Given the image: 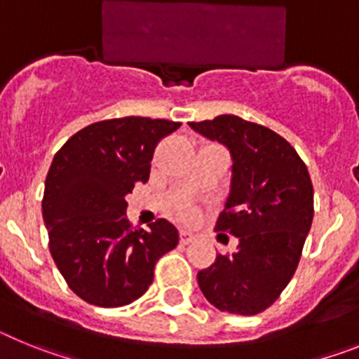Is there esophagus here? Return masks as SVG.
Listing matches in <instances>:
<instances>
[{"label": "esophagus", "mask_w": 359, "mask_h": 359, "mask_svg": "<svg viewBox=\"0 0 359 359\" xmlns=\"http://www.w3.org/2000/svg\"><path fill=\"white\" fill-rule=\"evenodd\" d=\"M191 240H193V235H191V233H188V231H180V244L186 245V244H189V242H191Z\"/></svg>", "instance_id": "esophagus-1"}]
</instances>
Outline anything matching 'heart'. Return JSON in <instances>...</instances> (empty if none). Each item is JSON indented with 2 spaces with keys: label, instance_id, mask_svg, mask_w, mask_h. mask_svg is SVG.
<instances>
[{
  "label": "heart",
  "instance_id": "1",
  "mask_svg": "<svg viewBox=\"0 0 359 359\" xmlns=\"http://www.w3.org/2000/svg\"><path fill=\"white\" fill-rule=\"evenodd\" d=\"M179 215L182 218H186V220H188V218H193L195 217V211L191 210V208H182V210L179 211Z\"/></svg>",
  "mask_w": 359,
  "mask_h": 359
}]
</instances>
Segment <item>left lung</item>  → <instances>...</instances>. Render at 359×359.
<instances>
[{"instance_id":"1","label":"left lung","mask_w":359,"mask_h":359,"mask_svg":"<svg viewBox=\"0 0 359 359\" xmlns=\"http://www.w3.org/2000/svg\"><path fill=\"white\" fill-rule=\"evenodd\" d=\"M189 126L231 154V189L215 231L238 238L235 253L198 271V287L217 309L253 316L276 302L298 267L314 215L309 171L262 124L218 115Z\"/></svg>"}]
</instances>
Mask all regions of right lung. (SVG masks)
I'll list each match as a JSON object with an SVG mask.
<instances>
[{
    "mask_svg": "<svg viewBox=\"0 0 359 359\" xmlns=\"http://www.w3.org/2000/svg\"><path fill=\"white\" fill-rule=\"evenodd\" d=\"M179 126L149 117L99 121L54 155L41 202L50 255L88 304L123 307L141 298L158 258L179 244V231L164 218L133 229L124 198L137 182H148L158 141Z\"/></svg>",
    "mask_w": 359,
    "mask_h": 359,
    "instance_id": "right-lung-1",
    "label": "right lung"
}]
</instances>
